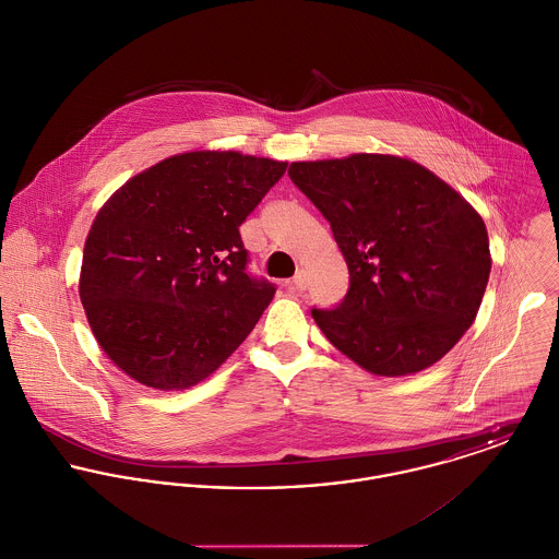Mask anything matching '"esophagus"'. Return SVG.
<instances>
[{"instance_id":"1","label":"esophagus","mask_w":559,"mask_h":559,"mask_svg":"<svg viewBox=\"0 0 559 559\" xmlns=\"http://www.w3.org/2000/svg\"><path fill=\"white\" fill-rule=\"evenodd\" d=\"M288 286L295 288V290H306V288H308V275H306V271H299V273L293 277V282H290Z\"/></svg>"}]
</instances>
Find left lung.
I'll list each match as a JSON object with an SVG mask.
<instances>
[{
    "label": "left lung",
    "mask_w": 559,
    "mask_h": 559,
    "mask_svg": "<svg viewBox=\"0 0 559 559\" xmlns=\"http://www.w3.org/2000/svg\"><path fill=\"white\" fill-rule=\"evenodd\" d=\"M290 180L329 222L350 275L326 340L379 377L437 364L476 320L490 273L486 226L419 163L392 155L299 160Z\"/></svg>",
    "instance_id": "1"
}]
</instances>
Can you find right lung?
Returning a JSON list of instances; mask_svg holds the SVG:
<instances>
[{"mask_svg":"<svg viewBox=\"0 0 559 559\" xmlns=\"http://www.w3.org/2000/svg\"><path fill=\"white\" fill-rule=\"evenodd\" d=\"M286 167L235 151L185 153L105 202L83 247L80 297L122 372L187 390L239 348L275 295L247 273L240 224Z\"/></svg>","mask_w":559,"mask_h":559,"instance_id":"add662e5","label":"right lung"}]
</instances>
